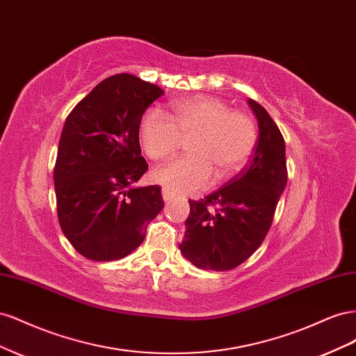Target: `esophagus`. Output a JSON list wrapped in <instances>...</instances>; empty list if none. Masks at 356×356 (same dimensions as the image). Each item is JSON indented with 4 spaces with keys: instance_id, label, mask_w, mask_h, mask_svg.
Masks as SVG:
<instances>
[{
    "instance_id": "obj_1",
    "label": "esophagus",
    "mask_w": 356,
    "mask_h": 356,
    "mask_svg": "<svg viewBox=\"0 0 356 356\" xmlns=\"http://www.w3.org/2000/svg\"><path fill=\"white\" fill-rule=\"evenodd\" d=\"M161 196H163V200H165V202L172 200V195H170V193H169L166 188L161 190Z\"/></svg>"
}]
</instances>
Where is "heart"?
I'll return each mask as SVG.
<instances>
[{
    "mask_svg": "<svg viewBox=\"0 0 356 356\" xmlns=\"http://www.w3.org/2000/svg\"><path fill=\"white\" fill-rule=\"evenodd\" d=\"M252 118L215 96H193L172 104V118L149 110L139 124V141L153 160L174 154L182 139L188 157L156 168L152 179L170 195H190L203 190L212 179H227L246 166L257 145Z\"/></svg>",
    "mask_w": 356,
    "mask_h": 356,
    "instance_id": "obj_1",
    "label": "heart"
}]
</instances>
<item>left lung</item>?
Returning <instances> with one entry per match:
<instances>
[{"mask_svg":"<svg viewBox=\"0 0 356 356\" xmlns=\"http://www.w3.org/2000/svg\"><path fill=\"white\" fill-rule=\"evenodd\" d=\"M248 105L258 122V143L250 163L203 200H188L179 251L203 270H232L248 260L263 243L286 187L284 136L260 104L248 99Z\"/></svg>","mask_w":356,"mask_h":356,"instance_id":"8db88e82","label":"left lung"}]
</instances>
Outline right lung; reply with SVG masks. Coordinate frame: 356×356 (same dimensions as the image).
Masks as SVG:
<instances>
[{
    "instance_id": "right-lung-1",
    "label": "right lung",
    "mask_w": 356,
    "mask_h": 356,
    "mask_svg": "<svg viewBox=\"0 0 356 356\" xmlns=\"http://www.w3.org/2000/svg\"><path fill=\"white\" fill-rule=\"evenodd\" d=\"M163 93L135 75L117 74L75 105L63 124L53 174L58 218L89 260L134 252L165 207L160 186H132L148 169L139 145L143 114Z\"/></svg>"
}]
</instances>
